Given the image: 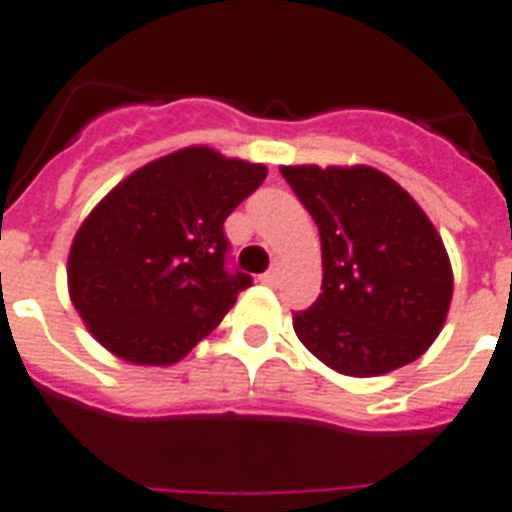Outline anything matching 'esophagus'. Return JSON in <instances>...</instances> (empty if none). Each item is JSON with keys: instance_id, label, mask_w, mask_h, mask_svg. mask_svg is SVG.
<instances>
[{"instance_id": "obj_1", "label": "esophagus", "mask_w": 512, "mask_h": 512, "mask_svg": "<svg viewBox=\"0 0 512 512\" xmlns=\"http://www.w3.org/2000/svg\"><path fill=\"white\" fill-rule=\"evenodd\" d=\"M279 277H282V272H279V266H274L272 272L261 274V277H259V282H261V285H269V287H274V285H279Z\"/></svg>"}]
</instances>
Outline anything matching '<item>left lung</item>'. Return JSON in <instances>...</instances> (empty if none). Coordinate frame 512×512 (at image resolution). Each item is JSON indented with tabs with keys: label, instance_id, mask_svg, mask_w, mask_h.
<instances>
[{
	"label": "left lung",
	"instance_id": "1",
	"mask_svg": "<svg viewBox=\"0 0 512 512\" xmlns=\"http://www.w3.org/2000/svg\"><path fill=\"white\" fill-rule=\"evenodd\" d=\"M279 170L321 235V295L292 316L305 349L352 378L425 355L453 298L451 259L425 209L370 165Z\"/></svg>",
	"mask_w": 512,
	"mask_h": 512
}]
</instances>
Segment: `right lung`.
I'll return each instance as SVG.
<instances>
[{"mask_svg": "<svg viewBox=\"0 0 512 512\" xmlns=\"http://www.w3.org/2000/svg\"><path fill=\"white\" fill-rule=\"evenodd\" d=\"M266 165L191 144L116 183L74 233L69 300L98 344L131 365L183 360L251 287L225 269L222 222Z\"/></svg>", "mask_w": 512, "mask_h": 512, "instance_id": "1", "label": "right lung"}]
</instances>
